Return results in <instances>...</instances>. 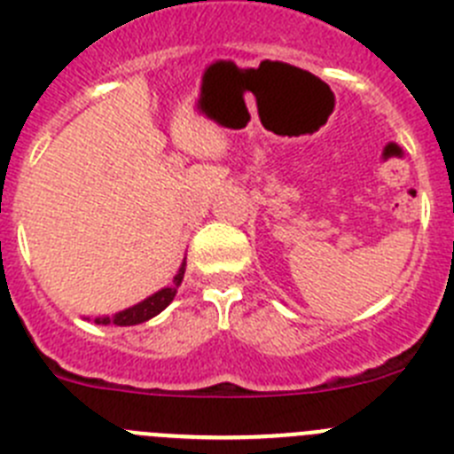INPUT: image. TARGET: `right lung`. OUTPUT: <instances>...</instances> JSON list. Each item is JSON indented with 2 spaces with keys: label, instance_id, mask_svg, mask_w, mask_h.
Masks as SVG:
<instances>
[{
  "label": "right lung",
  "instance_id": "1",
  "mask_svg": "<svg viewBox=\"0 0 454 454\" xmlns=\"http://www.w3.org/2000/svg\"><path fill=\"white\" fill-rule=\"evenodd\" d=\"M184 272H186V259H184L182 266H179L177 275H175V279H172L170 286L152 293L150 298H145L143 302L134 304V307H129V309H122V311H118L115 316H99V318H95V323H98V325H118V327H129V325H140V323H145V320L154 318V316L161 314L163 309H166L168 304L175 300V295H177V288L182 286Z\"/></svg>",
  "mask_w": 454,
  "mask_h": 454
}]
</instances>
